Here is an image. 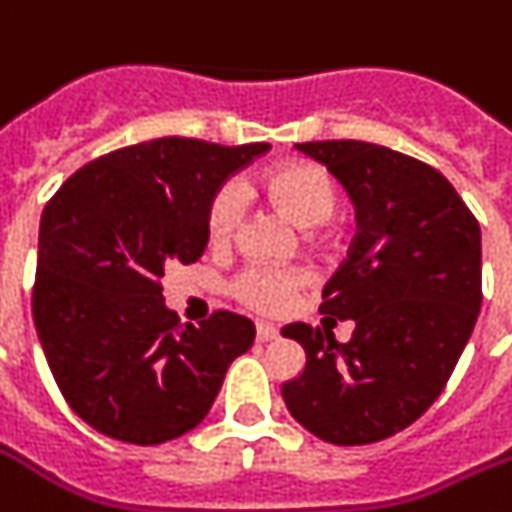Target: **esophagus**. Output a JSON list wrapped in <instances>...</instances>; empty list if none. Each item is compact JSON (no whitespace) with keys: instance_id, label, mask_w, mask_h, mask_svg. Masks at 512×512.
I'll return each mask as SVG.
<instances>
[{"instance_id":"1","label":"esophagus","mask_w":512,"mask_h":512,"mask_svg":"<svg viewBox=\"0 0 512 512\" xmlns=\"http://www.w3.org/2000/svg\"><path fill=\"white\" fill-rule=\"evenodd\" d=\"M277 337H280V329L274 327V324H266V322L256 324V340H259V342L277 340Z\"/></svg>"}]
</instances>
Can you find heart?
Instances as JSON below:
<instances>
[{
	"mask_svg": "<svg viewBox=\"0 0 512 512\" xmlns=\"http://www.w3.org/2000/svg\"><path fill=\"white\" fill-rule=\"evenodd\" d=\"M243 190L246 185L225 183L211 196L206 209V232L214 246H227L238 235L243 222ZM261 190L301 227L324 225L340 204L335 177L314 162H287L274 167L261 177ZM308 282L311 277L303 269L248 266L232 280V293L253 311L280 314Z\"/></svg>",
	"mask_w": 512,
	"mask_h": 512,
	"instance_id": "obj_1",
	"label": "heart"
}]
</instances>
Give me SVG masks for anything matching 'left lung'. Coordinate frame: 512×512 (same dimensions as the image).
I'll list each match as a JSON object with an SVG mask.
<instances>
[{"mask_svg":"<svg viewBox=\"0 0 512 512\" xmlns=\"http://www.w3.org/2000/svg\"><path fill=\"white\" fill-rule=\"evenodd\" d=\"M356 204L348 259L322 290V314L353 319L348 342L287 324L306 369L282 384L287 411L332 445L403 432L445 390L481 308V230L442 172L363 141L298 143Z\"/></svg>","mask_w":512,"mask_h":512,"instance_id":"1","label":"left lung"}]
</instances>
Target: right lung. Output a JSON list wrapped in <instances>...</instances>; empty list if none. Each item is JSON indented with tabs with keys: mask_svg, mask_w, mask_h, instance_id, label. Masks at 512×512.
I'll use <instances>...</instances> for the list:
<instances>
[{
	"mask_svg": "<svg viewBox=\"0 0 512 512\" xmlns=\"http://www.w3.org/2000/svg\"><path fill=\"white\" fill-rule=\"evenodd\" d=\"M266 151L138 143L80 167L44 206L33 322L62 398L96 432L130 445L190 432L253 345V322L232 311L180 324L162 277L201 259L211 196Z\"/></svg>",
	"mask_w": 512,
	"mask_h": 512,
	"instance_id": "right-lung-1",
	"label": "right lung"
}]
</instances>
